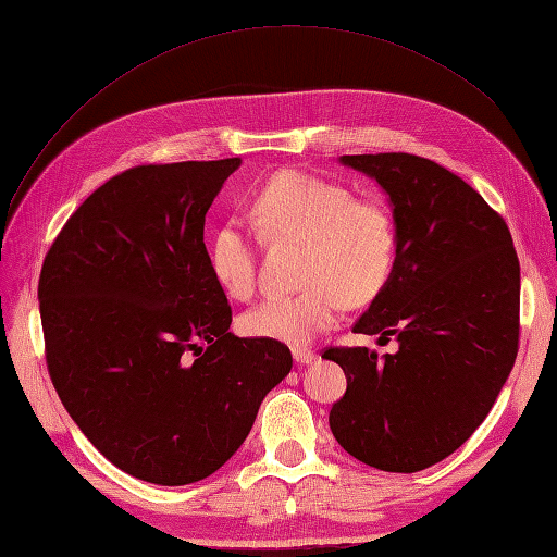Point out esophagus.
I'll list each match as a JSON object with an SVG mask.
<instances>
[{
	"label": "esophagus",
	"mask_w": 557,
	"mask_h": 557,
	"mask_svg": "<svg viewBox=\"0 0 557 557\" xmlns=\"http://www.w3.org/2000/svg\"><path fill=\"white\" fill-rule=\"evenodd\" d=\"M293 358L297 364H311L315 360V352L305 346H293Z\"/></svg>",
	"instance_id": "1"
}]
</instances>
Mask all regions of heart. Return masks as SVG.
I'll use <instances>...</instances> for the list:
<instances>
[{"label": "heart", "instance_id": "obj_1", "mask_svg": "<svg viewBox=\"0 0 557 557\" xmlns=\"http://www.w3.org/2000/svg\"><path fill=\"white\" fill-rule=\"evenodd\" d=\"M250 223L272 242L301 244L297 295L269 297L239 318L252 339L309 344L330 330L342 305L362 307L391 281L397 232L381 201L352 197L342 183L281 170L264 178L248 197ZM209 267L215 283L234 297L256 290V244L239 223L213 234Z\"/></svg>", "mask_w": 557, "mask_h": 557}]
</instances>
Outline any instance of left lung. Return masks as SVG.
I'll list each match as a JSON object with an SVG mask.
<instances>
[{"label":"left lung","instance_id":"left-lung-1","mask_svg":"<svg viewBox=\"0 0 557 557\" xmlns=\"http://www.w3.org/2000/svg\"><path fill=\"white\" fill-rule=\"evenodd\" d=\"M391 197V281L352 332L395 336L397 352L330 346L346 374L330 430L352 458L413 474L458 450L491 413L520 334V264L511 232L446 166L409 153L344 156Z\"/></svg>","mask_w":557,"mask_h":557}]
</instances>
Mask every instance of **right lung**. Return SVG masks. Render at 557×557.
Instances as JSON below:
<instances>
[{
	"instance_id": "1",
	"label": "right lung",
	"mask_w": 557,
	"mask_h": 557,
	"mask_svg": "<svg viewBox=\"0 0 557 557\" xmlns=\"http://www.w3.org/2000/svg\"><path fill=\"white\" fill-rule=\"evenodd\" d=\"M239 158L139 164L70 215L39 274L50 381L90 444L158 485L211 476L244 444L290 348L230 332L205 246Z\"/></svg>"
}]
</instances>
